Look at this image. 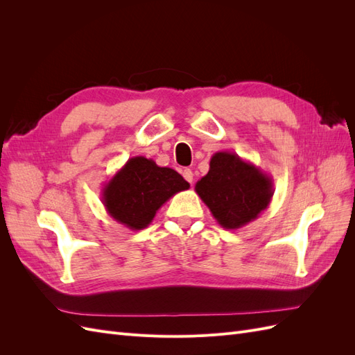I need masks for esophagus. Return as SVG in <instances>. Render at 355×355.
I'll return each instance as SVG.
<instances>
[{"mask_svg":"<svg viewBox=\"0 0 355 355\" xmlns=\"http://www.w3.org/2000/svg\"><path fill=\"white\" fill-rule=\"evenodd\" d=\"M182 175H184L185 180L189 182V184H192V180H194V173H192L191 168H185L184 171H182Z\"/></svg>","mask_w":355,"mask_h":355,"instance_id":"obj_1","label":"esophagus"}]
</instances>
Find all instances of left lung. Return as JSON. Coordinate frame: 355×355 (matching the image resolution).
I'll list each match as a JSON object with an SVG mask.
<instances>
[{
  "label": "left lung",
  "mask_w": 355,
  "mask_h": 355,
  "mask_svg": "<svg viewBox=\"0 0 355 355\" xmlns=\"http://www.w3.org/2000/svg\"><path fill=\"white\" fill-rule=\"evenodd\" d=\"M196 192L225 230H239L259 218L274 196L272 178L234 153L210 158V168Z\"/></svg>",
  "instance_id": "8db88e82"
}]
</instances>
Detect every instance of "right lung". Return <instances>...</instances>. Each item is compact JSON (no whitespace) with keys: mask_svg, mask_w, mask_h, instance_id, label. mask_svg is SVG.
<instances>
[{"mask_svg":"<svg viewBox=\"0 0 355 355\" xmlns=\"http://www.w3.org/2000/svg\"><path fill=\"white\" fill-rule=\"evenodd\" d=\"M189 188L176 170L159 167L145 157L128 158L127 163L106 182L102 202L110 216L128 230L146 228L163 204Z\"/></svg>","mask_w":355,"mask_h":355,"instance_id":"obj_1","label":"right lung"}]
</instances>
